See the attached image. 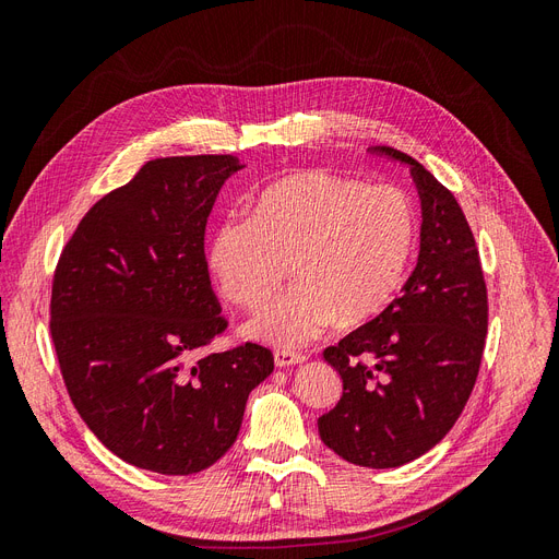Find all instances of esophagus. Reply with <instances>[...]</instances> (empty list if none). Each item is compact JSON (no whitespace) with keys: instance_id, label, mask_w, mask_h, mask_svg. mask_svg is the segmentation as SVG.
I'll use <instances>...</instances> for the list:
<instances>
[{"instance_id":"1","label":"esophagus","mask_w":559,"mask_h":559,"mask_svg":"<svg viewBox=\"0 0 559 559\" xmlns=\"http://www.w3.org/2000/svg\"><path fill=\"white\" fill-rule=\"evenodd\" d=\"M306 361V357L302 354H296V352H289V349H277L275 352V366L277 368H289V366H298Z\"/></svg>"}]
</instances>
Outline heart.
Listing matches in <instances>:
<instances>
[{
	"mask_svg": "<svg viewBox=\"0 0 559 559\" xmlns=\"http://www.w3.org/2000/svg\"><path fill=\"white\" fill-rule=\"evenodd\" d=\"M417 210L401 186L308 170L284 177L253 202L251 218L228 216L212 230L207 265L235 306L257 310L274 293L284 262L297 284L249 321V335L300 347L337 319L359 326L382 314L408 277Z\"/></svg>",
	"mask_w": 559,
	"mask_h": 559,
	"instance_id": "heart-1",
	"label": "heart"
}]
</instances>
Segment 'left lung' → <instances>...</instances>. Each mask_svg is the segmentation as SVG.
<instances>
[{"mask_svg":"<svg viewBox=\"0 0 559 559\" xmlns=\"http://www.w3.org/2000/svg\"><path fill=\"white\" fill-rule=\"evenodd\" d=\"M370 151L411 167L421 200L419 257L392 306L324 349L343 396L317 427L345 462L396 468L441 443L464 411L485 349L487 286L454 195L403 151Z\"/></svg>","mask_w":559,"mask_h":559,"instance_id":"8db88e82","label":"left lung"}]
</instances>
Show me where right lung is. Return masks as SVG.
<instances>
[{"mask_svg": "<svg viewBox=\"0 0 559 559\" xmlns=\"http://www.w3.org/2000/svg\"><path fill=\"white\" fill-rule=\"evenodd\" d=\"M235 156L148 160L99 198L64 245L50 337L74 408L107 450L163 476L212 466L240 433L273 352L245 343L193 361L228 321L205 226Z\"/></svg>", "mask_w": 559, "mask_h": 559, "instance_id": "obj_1", "label": "right lung"}]
</instances>
